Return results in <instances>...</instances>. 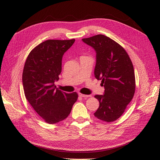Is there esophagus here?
Wrapping results in <instances>:
<instances>
[{"mask_svg": "<svg viewBox=\"0 0 160 160\" xmlns=\"http://www.w3.org/2000/svg\"><path fill=\"white\" fill-rule=\"evenodd\" d=\"M79 96L81 97V98H89L91 95H84V94H82V93H79Z\"/></svg>", "mask_w": 160, "mask_h": 160, "instance_id": "obj_1", "label": "esophagus"}]
</instances>
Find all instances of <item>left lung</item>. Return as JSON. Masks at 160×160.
<instances>
[{
  "instance_id": "1",
  "label": "left lung",
  "mask_w": 160,
  "mask_h": 160,
  "mask_svg": "<svg viewBox=\"0 0 160 160\" xmlns=\"http://www.w3.org/2000/svg\"><path fill=\"white\" fill-rule=\"evenodd\" d=\"M96 52L95 78L101 80L103 95H96L99 106L97 118L111 122L121 117L133 99L135 90L133 66L123 48L109 37L97 35L82 39Z\"/></svg>"
}]
</instances>
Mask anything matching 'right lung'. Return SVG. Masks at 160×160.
I'll return each instance as SVG.
<instances>
[{
    "mask_svg": "<svg viewBox=\"0 0 160 160\" xmlns=\"http://www.w3.org/2000/svg\"><path fill=\"white\" fill-rule=\"evenodd\" d=\"M75 39L47 40L28 55L22 72V85L26 99L48 123L66 119L78 98L76 92L67 93L56 89L59 79L62 58Z\"/></svg>",
    "mask_w": 160,
    "mask_h": 160,
    "instance_id": "add662e5",
    "label": "right lung"
}]
</instances>
